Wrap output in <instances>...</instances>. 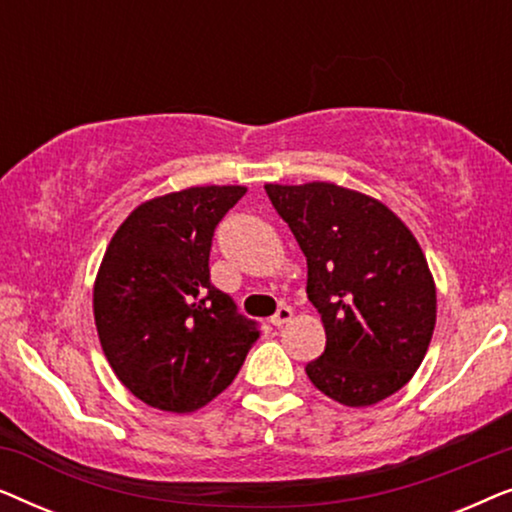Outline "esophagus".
Segmentation results:
<instances>
[{
  "label": "esophagus",
  "instance_id": "34e87169",
  "mask_svg": "<svg viewBox=\"0 0 512 512\" xmlns=\"http://www.w3.org/2000/svg\"><path fill=\"white\" fill-rule=\"evenodd\" d=\"M291 317H293V310H291V307H289V305H282L275 314H272L270 324L279 328V326H284L286 321H291Z\"/></svg>",
  "mask_w": 512,
  "mask_h": 512
}]
</instances>
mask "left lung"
Masks as SVG:
<instances>
[{
  "mask_svg": "<svg viewBox=\"0 0 512 512\" xmlns=\"http://www.w3.org/2000/svg\"><path fill=\"white\" fill-rule=\"evenodd\" d=\"M265 193L303 249L307 298L326 328L307 377L349 408L396 394L436 326V284L415 235L382 202L326 181Z\"/></svg>",
  "mask_w": 512,
  "mask_h": 512,
  "instance_id": "left-lung-1",
  "label": "left lung"
}]
</instances>
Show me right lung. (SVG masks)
Wrapping results in <instances>:
<instances>
[{"instance_id": "obj_1", "label": "right lung", "mask_w": 512, "mask_h": 512, "mask_svg": "<svg viewBox=\"0 0 512 512\" xmlns=\"http://www.w3.org/2000/svg\"><path fill=\"white\" fill-rule=\"evenodd\" d=\"M244 186H195L139 205L111 237L93 310L118 380L151 408L193 412L240 373L258 324L209 282L219 221Z\"/></svg>"}]
</instances>
